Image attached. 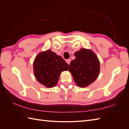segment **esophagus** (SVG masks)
<instances>
[{
    "label": "esophagus",
    "instance_id": "esophagus-1",
    "mask_svg": "<svg viewBox=\"0 0 129 129\" xmlns=\"http://www.w3.org/2000/svg\"><path fill=\"white\" fill-rule=\"evenodd\" d=\"M71 60L70 59V58H69V59L66 60V62H67V63L68 64H69L70 63H71Z\"/></svg>",
    "mask_w": 129,
    "mask_h": 129
}]
</instances>
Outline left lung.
<instances>
[{
	"label": "left lung",
	"instance_id": "obj_1",
	"mask_svg": "<svg viewBox=\"0 0 129 129\" xmlns=\"http://www.w3.org/2000/svg\"><path fill=\"white\" fill-rule=\"evenodd\" d=\"M74 55L75 59L71 62L68 71L78 86L87 87L99 75L100 61L91 49L82 48L76 52Z\"/></svg>",
	"mask_w": 129,
	"mask_h": 129
}]
</instances>
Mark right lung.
<instances>
[{"instance_id":"1","label":"right lung","mask_w":129,"mask_h":129,"mask_svg":"<svg viewBox=\"0 0 129 129\" xmlns=\"http://www.w3.org/2000/svg\"><path fill=\"white\" fill-rule=\"evenodd\" d=\"M69 66L61 56L48 49L39 53L33 62V72L37 81L47 88L57 84L62 72Z\"/></svg>"}]
</instances>
